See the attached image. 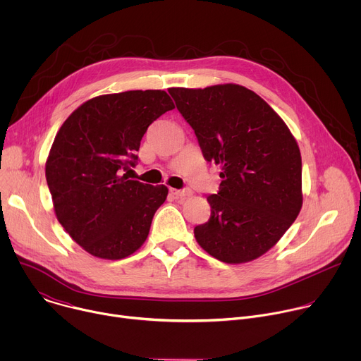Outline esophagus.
<instances>
[{"label": "esophagus", "mask_w": 361, "mask_h": 361, "mask_svg": "<svg viewBox=\"0 0 361 361\" xmlns=\"http://www.w3.org/2000/svg\"><path fill=\"white\" fill-rule=\"evenodd\" d=\"M170 192L176 197V198H187L190 195H192V191L190 188H185V190H174V188H170Z\"/></svg>", "instance_id": "esophagus-1"}]
</instances>
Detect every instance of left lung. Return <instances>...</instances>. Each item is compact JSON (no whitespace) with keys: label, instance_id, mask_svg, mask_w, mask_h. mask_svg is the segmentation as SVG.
Instances as JSON below:
<instances>
[{"label":"left lung","instance_id":"left-lung-1","mask_svg":"<svg viewBox=\"0 0 361 361\" xmlns=\"http://www.w3.org/2000/svg\"><path fill=\"white\" fill-rule=\"evenodd\" d=\"M204 159L221 166L220 191L207 197L210 220L194 228L214 259L240 264L267 252L297 219L301 154L281 117L238 84L170 88Z\"/></svg>","mask_w":361,"mask_h":361}]
</instances>
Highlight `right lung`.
Segmentation results:
<instances>
[{"instance_id":"add662e5","label":"right lung","mask_w":361,"mask_h":361,"mask_svg":"<svg viewBox=\"0 0 361 361\" xmlns=\"http://www.w3.org/2000/svg\"><path fill=\"white\" fill-rule=\"evenodd\" d=\"M174 109L161 90L98 95L59 130L45 163L57 220L87 252L120 260L148 237L169 188L128 180L148 126Z\"/></svg>"}]
</instances>
